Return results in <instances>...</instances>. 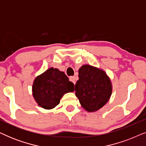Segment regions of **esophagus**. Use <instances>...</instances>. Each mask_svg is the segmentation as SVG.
<instances>
[{
    "label": "esophagus",
    "instance_id": "34e87169",
    "mask_svg": "<svg viewBox=\"0 0 146 146\" xmlns=\"http://www.w3.org/2000/svg\"><path fill=\"white\" fill-rule=\"evenodd\" d=\"M70 80L71 82H72L75 84L76 82V80H77V78L76 76H70Z\"/></svg>",
    "mask_w": 146,
    "mask_h": 146
}]
</instances>
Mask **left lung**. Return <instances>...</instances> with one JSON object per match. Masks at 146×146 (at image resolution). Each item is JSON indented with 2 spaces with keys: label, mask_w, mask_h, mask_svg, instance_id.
Segmentation results:
<instances>
[{
  "label": "left lung",
  "mask_w": 146,
  "mask_h": 146,
  "mask_svg": "<svg viewBox=\"0 0 146 146\" xmlns=\"http://www.w3.org/2000/svg\"><path fill=\"white\" fill-rule=\"evenodd\" d=\"M78 77L75 94L81 106L88 111L98 110L111 96L110 80L104 71L90 65H83L78 70Z\"/></svg>",
  "instance_id": "8db88e82"
}]
</instances>
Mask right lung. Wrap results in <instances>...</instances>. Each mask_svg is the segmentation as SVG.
<instances>
[{"mask_svg": "<svg viewBox=\"0 0 146 146\" xmlns=\"http://www.w3.org/2000/svg\"><path fill=\"white\" fill-rule=\"evenodd\" d=\"M74 90V84L70 82L64 72L50 68L36 78L33 86V94L40 106L54 108L59 104L63 95Z\"/></svg>", "mask_w": 146, "mask_h": 146, "instance_id": "1", "label": "right lung"}]
</instances>
